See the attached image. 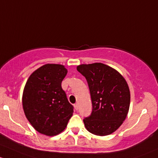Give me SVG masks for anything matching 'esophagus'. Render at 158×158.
I'll list each match as a JSON object with an SVG mask.
<instances>
[{"label":"esophagus","mask_w":158,"mask_h":158,"mask_svg":"<svg viewBox=\"0 0 158 158\" xmlns=\"http://www.w3.org/2000/svg\"><path fill=\"white\" fill-rule=\"evenodd\" d=\"M74 109H75V110H78V104H77V103L74 104Z\"/></svg>","instance_id":"esophagus-1"}]
</instances>
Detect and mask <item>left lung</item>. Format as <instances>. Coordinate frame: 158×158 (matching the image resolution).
<instances>
[{"label":"left lung","mask_w":158,"mask_h":158,"mask_svg":"<svg viewBox=\"0 0 158 158\" xmlns=\"http://www.w3.org/2000/svg\"><path fill=\"white\" fill-rule=\"evenodd\" d=\"M77 70L90 90L92 112L84 118L86 128L96 135L112 134L123 124L130 106L127 82L117 71L102 63L81 64Z\"/></svg>","instance_id":"obj_1"}]
</instances>
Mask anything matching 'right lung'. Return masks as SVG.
Masks as SVG:
<instances>
[{
    "label": "right lung",
    "mask_w": 158,
    "mask_h": 158,
    "mask_svg": "<svg viewBox=\"0 0 158 158\" xmlns=\"http://www.w3.org/2000/svg\"><path fill=\"white\" fill-rule=\"evenodd\" d=\"M67 73L61 64H47L34 71L27 80L23 94L24 113L41 134H59L72 116L74 106L61 88V81Z\"/></svg>",
    "instance_id": "right-lung-1"
}]
</instances>
